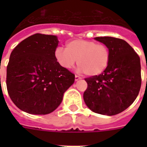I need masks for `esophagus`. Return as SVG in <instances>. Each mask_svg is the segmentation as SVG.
I'll use <instances>...</instances> for the list:
<instances>
[{
    "mask_svg": "<svg viewBox=\"0 0 147 147\" xmlns=\"http://www.w3.org/2000/svg\"><path fill=\"white\" fill-rule=\"evenodd\" d=\"M79 79H81V78H80V77H79V76H75V80H76V81H78V80H79Z\"/></svg>",
    "mask_w": 147,
    "mask_h": 147,
    "instance_id": "esophagus-1",
    "label": "esophagus"
}]
</instances>
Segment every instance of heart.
<instances>
[{"mask_svg": "<svg viewBox=\"0 0 147 147\" xmlns=\"http://www.w3.org/2000/svg\"><path fill=\"white\" fill-rule=\"evenodd\" d=\"M55 57L64 69H71L77 61L79 70L88 76H98L107 69L111 59L109 48L95 41L74 40L67 42L65 49L59 47Z\"/></svg>", "mask_w": 147, "mask_h": 147, "instance_id": "heart-1", "label": "heart"}]
</instances>
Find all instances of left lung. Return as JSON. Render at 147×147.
Listing matches in <instances>:
<instances>
[{"mask_svg":"<svg viewBox=\"0 0 147 147\" xmlns=\"http://www.w3.org/2000/svg\"><path fill=\"white\" fill-rule=\"evenodd\" d=\"M94 40L109 48L111 59L102 73L85 78L88 88L83 98L93 112L112 116L127 109L139 94L140 59L123 40L111 36L95 37Z\"/></svg>","mask_w":147,"mask_h":147,"instance_id":"obj_1","label":"left lung"}]
</instances>
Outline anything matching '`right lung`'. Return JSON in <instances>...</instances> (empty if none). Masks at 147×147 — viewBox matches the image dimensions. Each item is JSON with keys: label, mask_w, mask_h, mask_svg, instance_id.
I'll use <instances>...</instances> for the list:
<instances>
[{"label": "right lung", "mask_w": 147, "mask_h": 147, "mask_svg": "<svg viewBox=\"0 0 147 147\" xmlns=\"http://www.w3.org/2000/svg\"><path fill=\"white\" fill-rule=\"evenodd\" d=\"M56 36L36 33L15 47L7 67V88L10 99L23 111L47 114L61 104L75 75L55 57Z\"/></svg>", "instance_id": "1"}]
</instances>
